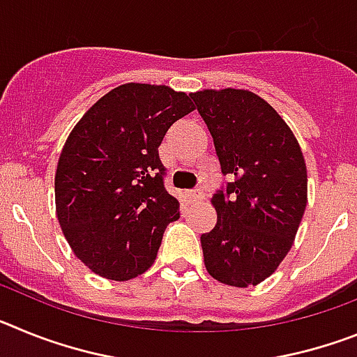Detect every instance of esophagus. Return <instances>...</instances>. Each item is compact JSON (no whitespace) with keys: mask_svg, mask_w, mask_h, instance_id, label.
Returning a JSON list of instances; mask_svg holds the SVG:
<instances>
[{"mask_svg":"<svg viewBox=\"0 0 357 357\" xmlns=\"http://www.w3.org/2000/svg\"><path fill=\"white\" fill-rule=\"evenodd\" d=\"M184 198L188 204H195V202L202 200L204 198V193H202L200 189H195V191H185L184 193Z\"/></svg>","mask_w":357,"mask_h":357,"instance_id":"34e87169","label":"esophagus"}]
</instances>
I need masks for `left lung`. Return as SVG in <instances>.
Wrapping results in <instances>:
<instances>
[{"instance_id":"8db88e82","label":"left lung","mask_w":357,"mask_h":357,"mask_svg":"<svg viewBox=\"0 0 357 357\" xmlns=\"http://www.w3.org/2000/svg\"><path fill=\"white\" fill-rule=\"evenodd\" d=\"M230 176L213 197L218 222L200 236L207 272L247 288L272 275L289 252L305 211L307 173L295 135L250 91L191 94Z\"/></svg>"}]
</instances>
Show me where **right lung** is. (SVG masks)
<instances>
[{
	"mask_svg": "<svg viewBox=\"0 0 357 357\" xmlns=\"http://www.w3.org/2000/svg\"><path fill=\"white\" fill-rule=\"evenodd\" d=\"M191 110V98L166 85L125 84L69 134L55 175L56 216L75 255L98 275L146 272L168 223L181 218L157 148Z\"/></svg>",
	"mask_w": 357,
	"mask_h": 357,
	"instance_id": "right-lung-1",
	"label": "right lung"
}]
</instances>
